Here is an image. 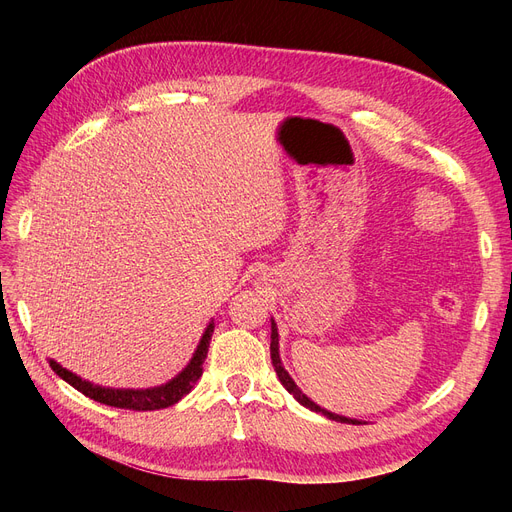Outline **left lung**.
Segmentation results:
<instances>
[{
  "instance_id": "8db88e82",
  "label": "left lung",
  "mask_w": 512,
  "mask_h": 512,
  "mask_svg": "<svg viewBox=\"0 0 512 512\" xmlns=\"http://www.w3.org/2000/svg\"><path fill=\"white\" fill-rule=\"evenodd\" d=\"M280 339H277V329H275V322H271V361H273V367H275V371H277V378H280V382L286 386V391L288 393H292L294 395V399L299 401L301 406H305V408H309V410H314V412H320V414H324L327 418H331V421H337V423H352V425H359V421H352V418H346V416H339V414H333V412H329V410H324V408H320V406H316L312 399L309 397H305L301 391H299V386L292 382V378L288 376V371L284 369V365H282V361H280Z\"/></svg>"
}]
</instances>
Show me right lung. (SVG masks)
<instances>
[{
	"label": "right lung",
	"mask_w": 512,
	"mask_h": 512,
	"mask_svg": "<svg viewBox=\"0 0 512 512\" xmlns=\"http://www.w3.org/2000/svg\"><path fill=\"white\" fill-rule=\"evenodd\" d=\"M213 333V322L207 327L203 339L192 356L190 365L185 367L177 378L170 380L168 384L156 386V389H145V391H119V389H102V386H94L91 382L81 380L72 371L64 369L61 365H57L55 361H51V367L59 378H64L70 386H74L76 391L83 393L85 397L98 401V404L104 406H113V408H121V410H136V412H147V410H162L177 404V401L188 395L194 384L198 382V378L203 376V363L207 359V350H209V339Z\"/></svg>",
	"instance_id": "obj_1"
}]
</instances>
